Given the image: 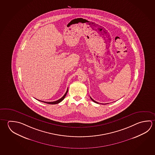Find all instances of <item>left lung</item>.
<instances>
[{"label":"left lung","mask_w":155,"mask_h":155,"mask_svg":"<svg viewBox=\"0 0 155 155\" xmlns=\"http://www.w3.org/2000/svg\"><path fill=\"white\" fill-rule=\"evenodd\" d=\"M90 98H91V100H92L93 102H95V103H98V102H96L95 100H93L92 98L91 97H90Z\"/></svg>","instance_id":"obj_1"}]
</instances>
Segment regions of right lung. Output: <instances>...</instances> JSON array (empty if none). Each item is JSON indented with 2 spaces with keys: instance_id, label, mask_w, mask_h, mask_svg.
<instances>
[{
  "instance_id": "right-lung-1",
  "label": "right lung",
  "mask_w": 155,
  "mask_h": 155,
  "mask_svg": "<svg viewBox=\"0 0 155 155\" xmlns=\"http://www.w3.org/2000/svg\"><path fill=\"white\" fill-rule=\"evenodd\" d=\"M68 92V89H67V91H66V92L65 94H64V95L62 97L60 98L59 100H58L56 101H54V102H45V101H41V102H45V103H47V104H58V103H60L65 98V97L66 95L67 94V93Z\"/></svg>"
}]
</instances>
